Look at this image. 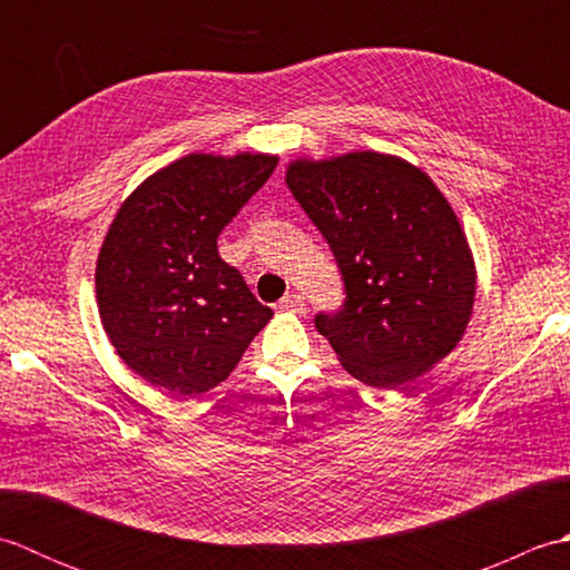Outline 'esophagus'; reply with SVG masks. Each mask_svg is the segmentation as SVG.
Listing matches in <instances>:
<instances>
[{
    "instance_id": "1",
    "label": "esophagus",
    "mask_w": 570,
    "mask_h": 570,
    "mask_svg": "<svg viewBox=\"0 0 570 570\" xmlns=\"http://www.w3.org/2000/svg\"><path fill=\"white\" fill-rule=\"evenodd\" d=\"M278 308L292 311V313H301V311L306 308V301H304V296H301L298 292H288V294L282 298V304H278Z\"/></svg>"
}]
</instances>
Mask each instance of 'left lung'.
I'll return each instance as SVG.
<instances>
[{"label":"left lung","mask_w":570,"mask_h":570,"mask_svg":"<svg viewBox=\"0 0 570 570\" xmlns=\"http://www.w3.org/2000/svg\"><path fill=\"white\" fill-rule=\"evenodd\" d=\"M286 186L343 276V306L316 316L341 365L396 390L451 353L472 313L475 266L433 180L396 156L355 151L294 161Z\"/></svg>","instance_id":"left-lung-1"}]
</instances>
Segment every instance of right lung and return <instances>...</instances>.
<instances>
[{
  "label": "right lung",
  "instance_id": "add662e5",
  "mask_svg": "<svg viewBox=\"0 0 570 570\" xmlns=\"http://www.w3.org/2000/svg\"><path fill=\"white\" fill-rule=\"evenodd\" d=\"M274 168L266 154L184 156L131 193L102 242V328L139 377L171 396L227 380L274 316L217 252V235Z\"/></svg>",
  "mask_w": 570,
  "mask_h": 570
}]
</instances>
